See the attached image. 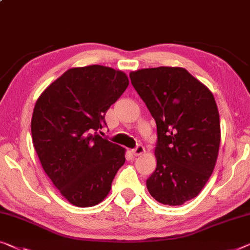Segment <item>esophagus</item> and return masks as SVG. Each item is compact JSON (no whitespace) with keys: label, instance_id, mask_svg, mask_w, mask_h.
<instances>
[{"label":"esophagus","instance_id":"34e87169","mask_svg":"<svg viewBox=\"0 0 250 250\" xmlns=\"http://www.w3.org/2000/svg\"><path fill=\"white\" fill-rule=\"evenodd\" d=\"M145 152V147L141 146V145H138V146L132 149V154L135 156H139V155H143Z\"/></svg>","mask_w":250,"mask_h":250}]
</instances>
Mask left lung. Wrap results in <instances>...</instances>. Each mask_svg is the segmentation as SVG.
Listing matches in <instances>:
<instances>
[{"mask_svg": "<svg viewBox=\"0 0 250 250\" xmlns=\"http://www.w3.org/2000/svg\"><path fill=\"white\" fill-rule=\"evenodd\" d=\"M132 86L157 125L150 195L166 206H182L202 191L217 163L220 118L214 96L182 67L130 73Z\"/></svg>", "mask_w": 250, "mask_h": 250, "instance_id": "obj_1", "label": "left lung"}]
</instances>
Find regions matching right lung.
<instances>
[{"mask_svg": "<svg viewBox=\"0 0 250 250\" xmlns=\"http://www.w3.org/2000/svg\"><path fill=\"white\" fill-rule=\"evenodd\" d=\"M129 85L121 70L101 65L74 67L37 100L32 143L44 172L61 194L78 208L105 199L125 149L96 133L109 107Z\"/></svg>", "mask_w": 250, "mask_h": 250, "instance_id": "add662e5", "label": "right lung"}]
</instances>
